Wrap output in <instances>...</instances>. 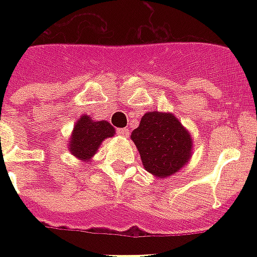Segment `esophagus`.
Instances as JSON below:
<instances>
[{
  "instance_id": "34e87169",
  "label": "esophagus",
  "mask_w": 257,
  "mask_h": 257,
  "mask_svg": "<svg viewBox=\"0 0 257 257\" xmlns=\"http://www.w3.org/2000/svg\"><path fill=\"white\" fill-rule=\"evenodd\" d=\"M117 133H118V135H120V136L128 137V135H129V129H126V128H121V129H118V131H117Z\"/></svg>"
}]
</instances>
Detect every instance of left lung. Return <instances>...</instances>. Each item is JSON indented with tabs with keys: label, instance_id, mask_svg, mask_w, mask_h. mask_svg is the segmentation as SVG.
Wrapping results in <instances>:
<instances>
[{
	"label": "left lung",
	"instance_id": "obj_1",
	"mask_svg": "<svg viewBox=\"0 0 257 257\" xmlns=\"http://www.w3.org/2000/svg\"><path fill=\"white\" fill-rule=\"evenodd\" d=\"M141 163L157 179L175 175L191 160L193 139L171 112H147L131 135Z\"/></svg>",
	"mask_w": 257,
	"mask_h": 257
}]
</instances>
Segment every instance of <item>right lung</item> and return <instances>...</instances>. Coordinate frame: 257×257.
<instances>
[{
    "mask_svg": "<svg viewBox=\"0 0 257 257\" xmlns=\"http://www.w3.org/2000/svg\"><path fill=\"white\" fill-rule=\"evenodd\" d=\"M114 128L105 120H94L88 114H82L74 124L70 139L68 140V151L82 163H90L101 143L114 136Z\"/></svg>",
    "mask_w": 257,
    "mask_h": 257,
    "instance_id": "right-lung-1",
    "label": "right lung"
}]
</instances>
